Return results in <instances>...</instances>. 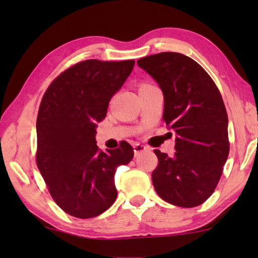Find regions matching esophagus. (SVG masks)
I'll return each instance as SVG.
<instances>
[{
	"mask_svg": "<svg viewBox=\"0 0 258 258\" xmlns=\"http://www.w3.org/2000/svg\"><path fill=\"white\" fill-rule=\"evenodd\" d=\"M133 149H134V154L135 155H139L140 152L147 151L148 149H149V148L146 147V146H143V145H140V143H135V145L133 146Z\"/></svg>",
	"mask_w": 258,
	"mask_h": 258,
	"instance_id": "1",
	"label": "esophagus"
}]
</instances>
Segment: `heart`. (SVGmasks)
Returning <instances> with one entry per match:
<instances>
[{
    "label": "heart",
    "instance_id": "heart-1",
    "mask_svg": "<svg viewBox=\"0 0 258 258\" xmlns=\"http://www.w3.org/2000/svg\"><path fill=\"white\" fill-rule=\"evenodd\" d=\"M145 85H148V84H141V85H140V87H141V86H145Z\"/></svg>",
    "mask_w": 258,
    "mask_h": 258
}]
</instances>
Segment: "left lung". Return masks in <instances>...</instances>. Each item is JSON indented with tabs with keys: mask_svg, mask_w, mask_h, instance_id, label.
Instances as JSON below:
<instances>
[{
	"mask_svg": "<svg viewBox=\"0 0 258 258\" xmlns=\"http://www.w3.org/2000/svg\"><path fill=\"white\" fill-rule=\"evenodd\" d=\"M138 64L159 84L163 120L176 133L173 157L155 150V190L175 206H199L216 189L230 151L222 95L207 72L182 53L161 52L139 59Z\"/></svg>",
	"mask_w": 258,
	"mask_h": 258,
	"instance_id": "left-lung-1",
	"label": "left lung"
}]
</instances>
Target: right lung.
Returning <instances> with one entry per match:
<instances>
[{
  "instance_id": "right-lung-1",
  "label": "right lung",
  "mask_w": 258,
  "mask_h": 258,
  "mask_svg": "<svg viewBox=\"0 0 258 258\" xmlns=\"http://www.w3.org/2000/svg\"><path fill=\"white\" fill-rule=\"evenodd\" d=\"M135 61L91 59L73 64L51 83L36 120V164L55 204L69 215L91 218L115 203V172L132 160L126 141L103 152L95 141L97 123Z\"/></svg>"
}]
</instances>
